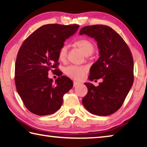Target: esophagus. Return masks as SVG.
<instances>
[{"mask_svg": "<svg viewBox=\"0 0 147 147\" xmlns=\"http://www.w3.org/2000/svg\"><path fill=\"white\" fill-rule=\"evenodd\" d=\"M80 83L79 82H76V81H74L73 82V86H74V87H76L77 85H78Z\"/></svg>", "mask_w": 147, "mask_h": 147, "instance_id": "obj_1", "label": "esophagus"}]
</instances>
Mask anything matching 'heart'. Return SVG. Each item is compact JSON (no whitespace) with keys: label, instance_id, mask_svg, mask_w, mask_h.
Segmentation results:
<instances>
[{"label":"heart","instance_id":"b5f03b06","mask_svg":"<svg viewBox=\"0 0 147 147\" xmlns=\"http://www.w3.org/2000/svg\"><path fill=\"white\" fill-rule=\"evenodd\" d=\"M74 45L83 52L85 55L93 53L94 51L93 44L86 39H80L74 42ZM67 47L65 45L62 46L58 51V58L61 61H65L66 59ZM88 68L86 66H80L72 65L65 67L64 73L67 76L76 80L82 79L88 72Z\"/></svg>","mask_w":147,"mask_h":147}]
</instances>
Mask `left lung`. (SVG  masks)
Returning <instances> with one entry per match:
<instances>
[{"label": "left lung", "mask_w": 147, "mask_h": 147, "mask_svg": "<svg viewBox=\"0 0 147 147\" xmlns=\"http://www.w3.org/2000/svg\"><path fill=\"white\" fill-rule=\"evenodd\" d=\"M83 34L94 39L99 49V58L91 67L89 80L102 78L103 81L97 87L85 83L88 92L82 104L92 114L109 115L121 108L132 86V55L120 35L108 26H84L80 31Z\"/></svg>", "instance_id": "1"}]
</instances>
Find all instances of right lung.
Masks as SVG:
<instances>
[{
  "label": "right lung",
  "mask_w": 147,
  "mask_h": 147,
  "mask_svg": "<svg viewBox=\"0 0 147 147\" xmlns=\"http://www.w3.org/2000/svg\"><path fill=\"white\" fill-rule=\"evenodd\" d=\"M78 28V24H45L22 44L16 62L15 82L17 92L30 112L38 115L55 113L61 108L63 94L73 88V82L67 76L58 77L53 83L48 73L56 69L59 49Z\"/></svg>",
  "instance_id": "obj_1"
}]
</instances>
